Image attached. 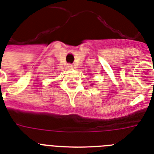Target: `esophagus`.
Wrapping results in <instances>:
<instances>
[{"mask_svg":"<svg viewBox=\"0 0 154 154\" xmlns=\"http://www.w3.org/2000/svg\"><path fill=\"white\" fill-rule=\"evenodd\" d=\"M66 66H67L68 69H72V68H73V65H71V64H68V65H66Z\"/></svg>","mask_w":154,"mask_h":154,"instance_id":"obj_1","label":"esophagus"}]
</instances>
